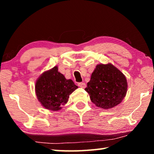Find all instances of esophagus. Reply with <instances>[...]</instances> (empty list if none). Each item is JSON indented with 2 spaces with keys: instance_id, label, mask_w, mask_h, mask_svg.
<instances>
[{
  "instance_id": "esophagus-1",
  "label": "esophagus",
  "mask_w": 154,
  "mask_h": 154,
  "mask_svg": "<svg viewBox=\"0 0 154 154\" xmlns=\"http://www.w3.org/2000/svg\"><path fill=\"white\" fill-rule=\"evenodd\" d=\"M78 85H79V86L80 88H85V87H86V84H85V83H83V82L78 83Z\"/></svg>"
}]
</instances>
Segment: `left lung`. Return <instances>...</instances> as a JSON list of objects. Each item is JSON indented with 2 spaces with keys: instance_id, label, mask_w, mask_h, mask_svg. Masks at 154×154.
<instances>
[{
  "instance_id": "left-lung-1",
  "label": "left lung",
  "mask_w": 154,
  "mask_h": 154,
  "mask_svg": "<svg viewBox=\"0 0 154 154\" xmlns=\"http://www.w3.org/2000/svg\"><path fill=\"white\" fill-rule=\"evenodd\" d=\"M125 75L113 64H98L93 71L85 90L98 107L104 109L119 105L127 92Z\"/></svg>"
}]
</instances>
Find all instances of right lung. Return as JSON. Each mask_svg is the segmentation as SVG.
<instances>
[{
    "instance_id": "right-lung-1",
    "label": "right lung",
    "mask_w": 154,
    "mask_h": 154,
    "mask_svg": "<svg viewBox=\"0 0 154 154\" xmlns=\"http://www.w3.org/2000/svg\"><path fill=\"white\" fill-rule=\"evenodd\" d=\"M54 66L44 72L37 79L35 92L43 106L51 111H58L69 100V95L78 88L71 79H66Z\"/></svg>"
}]
</instances>
